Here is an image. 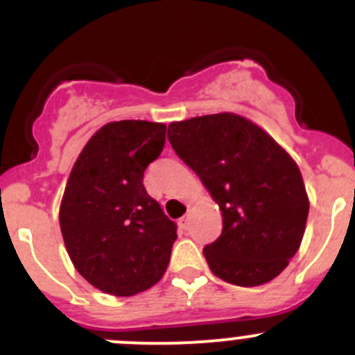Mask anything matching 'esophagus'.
<instances>
[{
	"label": "esophagus",
	"mask_w": 355,
	"mask_h": 355,
	"mask_svg": "<svg viewBox=\"0 0 355 355\" xmlns=\"http://www.w3.org/2000/svg\"><path fill=\"white\" fill-rule=\"evenodd\" d=\"M187 224H189V215H184V217L180 218V223H178V226H180L182 230H187Z\"/></svg>",
	"instance_id": "1"
}]
</instances>
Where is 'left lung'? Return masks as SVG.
<instances>
[{"label": "left lung", "mask_w": 355, "mask_h": 355, "mask_svg": "<svg viewBox=\"0 0 355 355\" xmlns=\"http://www.w3.org/2000/svg\"><path fill=\"white\" fill-rule=\"evenodd\" d=\"M168 140L223 214V233L203 250L211 273L241 287L278 277L300 248L310 208L289 152L231 112L171 122Z\"/></svg>", "instance_id": "left-lung-1"}]
</instances>
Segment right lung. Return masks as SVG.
I'll return each mask as SVG.
<instances>
[{"label": "right lung", "instance_id": "1", "mask_svg": "<svg viewBox=\"0 0 355 355\" xmlns=\"http://www.w3.org/2000/svg\"><path fill=\"white\" fill-rule=\"evenodd\" d=\"M166 124L108 122L89 138L66 182L59 224L73 266L96 289L135 296L159 282L177 227L144 187Z\"/></svg>", "mask_w": 355, "mask_h": 355}]
</instances>
